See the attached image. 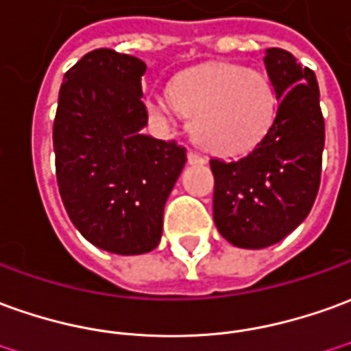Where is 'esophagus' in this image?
<instances>
[{"label":"esophagus","instance_id":"1","mask_svg":"<svg viewBox=\"0 0 351 351\" xmlns=\"http://www.w3.org/2000/svg\"><path fill=\"white\" fill-rule=\"evenodd\" d=\"M188 163H190V165H203V163H205V158L199 156V154H195V152H188Z\"/></svg>","mask_w":351,"mask_h":351}]
</instances>
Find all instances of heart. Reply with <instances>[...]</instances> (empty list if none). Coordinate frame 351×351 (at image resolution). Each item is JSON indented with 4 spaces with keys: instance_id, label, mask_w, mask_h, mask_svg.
Returning <instances> with one entry per match:
<instances>
[{
    "instance_id": "1",
    "label": "heart",
    "mask_w": 351,
    "mask_h": 351,
    "mask_svg": "<svg viewBox=\"0 0 351 351\" xmlns=\"http://www.w3.org/2000/svg\"><path fill=\"white\" fill-rule=\"evenodd\" d=\"M167 100L184 117L197 146L215 156H243L256 148L278 114L276 89L266 73L232 62H205L176 73ZM161 100H148L159 112Z\"/></svg>"
}]
</instances>
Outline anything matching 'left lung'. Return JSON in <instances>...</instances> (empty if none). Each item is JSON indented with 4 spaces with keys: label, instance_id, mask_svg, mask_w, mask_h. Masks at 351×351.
<instances>
[{
    "label": "left lung",
    "instance_id": "8db88e82",
    "mask_svg": "<svg viewBox=\"0 0 351 351\" xmlns=\"http://www.w3.org/2000/svg\"><path fill=\"white\" fill-rule=\"evenodd\" d=\"M278 114L266 138L245 158L210 159L213 217L220 235L241 249L279 243L312 210L319 190L325 121L315 73L283 49H266Z\"/></svg>",
    "mask_w": 351,
    "mask_h": 351
}]
</instances>
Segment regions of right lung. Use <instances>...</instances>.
<instances>
[{"label": "right lung", "mask_w": 351, "mask_h": 351, "mask_svg": "<svg viewBox=\"0 0 351 351\" xmlns=\"http://www.w3.org/2000/svg\"><path fill=\"white\" fill-rule=\"evenodd\" d=\"M141 58L97 49L64 73L53 146L66 213L102 251L144 254L159 245L163 209L186 165L175 142L144 134Z\"/></svg>", "instance_id": "obj_1"}]
</instances>
